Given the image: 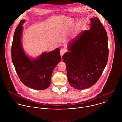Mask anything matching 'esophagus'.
Masks as SVG:
<instances>
[{"label":"esophagus","mask_w":122,"mask_h":122,"mask_svg":"<svg viewBox=\"0 0 122 122\" xmlns=\"http://www.w3.org/2000/svg\"><path fill=\"white\" fill-rule=\"evenodd\" d=\"M66 52V49H61L60 51V55L61 56H63V55Z\"/></svg>","instance_id":"esophagus-1"}]
</instances>
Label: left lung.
<instances>
[{
  "label": "left lung",
  "mask_w": 122,
  "mask_h": 122,
  "mask_svg": "<svg viewBox=\"0 0 122 122\" xmlns=\"http://www.w3.org/2000/svg\"><path fill=\"white\" fill-rule=\"evenodd\" d=\"M91 28L80 33L69 44L70 52L62 58L66 64L69 84L75 89L95 84L103 73L108 58L106 30L97 18L90 19Z\"/></svg>",
  "instance_id": "8db88e82"
}]
</instances>
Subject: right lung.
I'll return each instance as SVG.
<instances>
[{
  "label": "right lung",
  "instance_id": "obj_1",
  "mask_svg": "<svg viewBox=\"0 0 122 122\" xmlns=\"http://www.w3.org/2000/svg\"><path fill=\"white\" fill-rule=\"evenodd\" d=\"M20 21L16 27L12 45V60L21 81L25 85L35 90H45L49 86L55 66L61 61L59 48L43 53L39 58L31 60L25 54L21 44L22 25Z\"/></svg>",
  "mask_w": 122,
  "mask_h": 122
}]
</instances>
